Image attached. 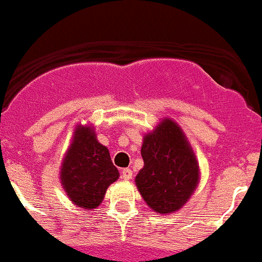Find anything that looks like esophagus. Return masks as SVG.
Wrapping results in <instances>:
<instances>
[{"mask_svg":"<svg viewBox=\"0 0 262 262\" xmlns=\"http://www.w3.org/2000/svg\"><path fill=\"white\" fill-rule=\"evenodd\" d=\"M121 179L123 180L133 179V170H131V169H128V167H127V169H123V170H121Z\"/></svg>","mask_w":262,"mask_h":262,"instance_id":"1","label":"esophagus"}]
</instances>
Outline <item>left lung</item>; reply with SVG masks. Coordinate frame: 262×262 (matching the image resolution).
Wrapping results in <instances>:
<instances>
[{
    "instance_id": "left-lung-1",
    "label": "left lung",
    "mask_w": 262,
    "mask_h": 262,
    "mask_svg": "<svg viewBox=\"0 0 262 262\" xmlns=\"http://www.w3.org/2000/svg\"><path fill=\"white\" fill-rule=\"evenodd\" d=\"M141 154L144 166L135 183L144 202L158 214L181 208L199 181L198 162L181 128L165 119L144 137Z\"/></svg>"
}]
</instances>
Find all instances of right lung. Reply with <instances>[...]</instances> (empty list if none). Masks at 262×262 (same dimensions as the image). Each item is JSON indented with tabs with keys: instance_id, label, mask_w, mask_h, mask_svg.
Wrapping results in <instances>:
<instances>
[{
	"instance_id": "add662e5",
	"label": "right lung",
	"mask_w": 262,
	"mask_h": 262,
	"mask_svg": "<svg viewBox=\"0 0 262 262\" xmlns=\"http://www.w3.org/2000/svg\"><path fill=\"white\" fill-rule=\"evenodd\" d=\"M118 179V167L112 164L108 148L97 142L93 129H75L60 170L62 185L70 200L82 208H96L106 188Z\"/></svg>"
}]
</instances>
